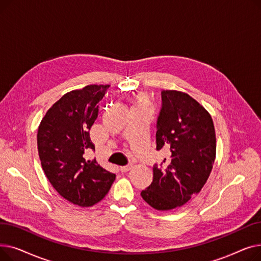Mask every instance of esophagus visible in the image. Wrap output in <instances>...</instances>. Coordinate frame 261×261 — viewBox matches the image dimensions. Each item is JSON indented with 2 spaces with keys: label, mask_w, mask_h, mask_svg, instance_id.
<instances>
[{
  "label": "esophagus",
  "mask_w": 261,
  "mask_h": 261,
  "mask_svg": "<svg viewBox=\"0 0 261 261\" xmlns=\"http://www.w3.org/2000/svg\"><path fill=\"white\" fill-rule=\"evenodd\" d=\"M131 167H132L131 164H128V165H126V166H122V167H120V168H119V170H120L121 172H127V171H129V170L131 169Z\"/></svg>",
  "instance_id": "1"
}]
</instances>
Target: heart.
<instances>
[{"mask_svg":"<svg viewBox=\"0 0 261 261\" xmlns=\"http://www.w3.org/2000/svg\"><path fill=\"white\" fill-rule=\"evenodd\" d=\"M146 102H147L146 95L139 94L138 96H136V103H138V105H146Z\"/></svg>","mask_w":261,"mask_h":261,"instance_id":"heart-1","label":"heart"}]
</instances>
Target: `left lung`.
Masks as SVG:
<instances>
[{"label": "left lung", "mask_w": 261, "mask_h": 261, "mask_svg": "<svg viewBox=\"0 0 261 261\" xmlns=\"http://www.w3.org/2000/svg\"><path fill=\"white\" fill-rule=\"evenodd\" d=\"M156 120V150L168 148L170 161L154 164L152 182L142 198L158 211L180 207L206 183L216 158V133L210 113L186 93L162 92Z\"/></svg>", "instance_id": "obj_1"}]
</instances>
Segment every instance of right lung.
<instances>
[{"mask_svg":"<svg viewBox=\"0 0 261 261\" xmlns=\"http://www.w3.org/2000/svg\"><path fill=\"white\" fill-rule=\"evenodd\" d=\"M109 87L90 85L66 93L38 129V152L46 177L61 197L81 207L101 201L115 180V174L96 160L86 159L87 152L95 150L90 129Z\"/></svg>","mask_w":261,"mask_h":261,"instance_id":"add662e5","label":"right lung"}]
</instances>
